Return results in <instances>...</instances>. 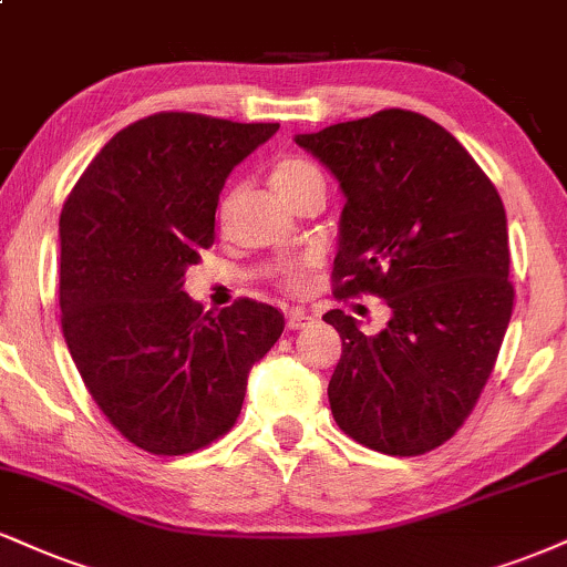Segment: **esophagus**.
Here are the masks:
<instances>
[{
	"label": "esophagus",
	"mask_w": 567,
	"mask_h": 567,
	"mask_svg": "<svg viewBox=\"0 0 567 567\" xmlns=\"http://www.w3.org/2000/svg\"><path fill=\"white\" fill-rule=\"evenodd\" d=\"M313 324V317L311 313H306L301 309H292L288 313V330H303V327Z\"/></svg>",
	"instance_id": "obj_1"
}]
</instances>
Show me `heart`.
<instances>
[{"label":"heart","mask_w":567,"mask_h":567,"mask_svg":"<svg viewBox=\"0 0 567 567\" xmlns=\"http://www.w3.org/2000/svg\"><path fill=\"white\" fill-rule=\"evenodd\" d=\"M271 187L277 189V195L282 200L292 203L298 195L306 193V189L313 187V184L322 182V174L317 172V166H311L309 161L303 158H282L271 166ZM306 275V264H290L282 269V277L288 279L292 288H301Z\"/></svg>","instance_id":"obj_1"}]
</instances>
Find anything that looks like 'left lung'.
I'll return each mask as SVG.
<instances>
[{
  "mask_svg": "<svg viewBox=\"0 0 567 567\" xmlns=\"http://www.w3.org/2000/svg\"><path fill=\"white\" fill-rule=\"evenodd\" d=\"M346 197L338 298L372 292L391 309L378 336L346 311L330 409L340 431L391 456L441 446L473 412L513 317L502 197L446 128L380 111L296 134Z\"/></svg>",
  "mask_w": 567,
  "mask_h": 567,
  "instance_id": "1",
  "label": "left lung"
}]
</instances>
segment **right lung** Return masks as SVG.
<instances>
[{
    "instance_id": "right-lung-1",
    "label": "right lung",
    "mask_w": 567,
    "mask_h": 567,
    "mask_svg": "<svg viewBox=\"0 0 567 567\" xmlns=\"http://www.w3.org/2000/svg\"><path fill=\"white\" fill-rule=\"evenodd\" d=\"M277 128L147 115L94 155L60 214L68 351L102 414L150 454L227 433L250 367L285 330L275 306L240 298L210 313L184 292V271L214 245L224 182Z\"/></svg>"
}]
</instances>
